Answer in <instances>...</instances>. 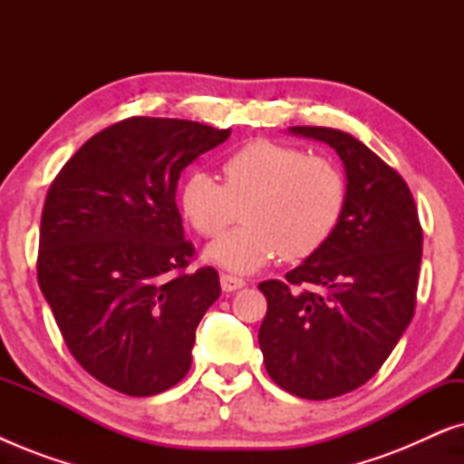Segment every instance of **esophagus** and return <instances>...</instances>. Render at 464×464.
Returning <instances> with one entry per match:
<instances>
[{"instance_id":"esophagus-1","label":"esophagus","mask_w":464,"mask_h":464,"mask_svg":"<svg viewBox=\"0 0 464 464\" xmlns=\"http://www.w3.org/2000/svg\"><path fill=\"white\" fill-rule=\"evenodd\" d=\"M219 283H221V289H224V291H237V289H243L246 285L245 278H238V276H232V275H221Z\"/></svg>"}]
</instances>
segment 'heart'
Returning <instances> with one entry per match:
<instances>
[{"label": "heart", "instance_id": "heart-1", "mask_svg": "<svg viewBox=\"0 0 464 464\" xmlns=\"http://www.w3.org/2000/svg\"><path fill=\"white\" fill-rule=\"evenodd\" d=\"M224 183L196 170L183 181L179 207L200 237H218L243 205V224L205 249L211 264L256 272L283 256L297 262L327 243L346 205V181L332 160L295 145L245 143L221 164Z\"/></svg>", "mask_w": 464, "mask_h": 464}]
</instances>
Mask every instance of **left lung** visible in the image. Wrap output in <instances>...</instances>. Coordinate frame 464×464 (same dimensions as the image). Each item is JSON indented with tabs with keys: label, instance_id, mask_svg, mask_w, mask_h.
I'll use <instances>...</instances> for the list:
<instances>
[{
	"label": "left lung",
	"instance_id": "obj_1",
	"mask_svg": "<svg viewBox=\"0 0 464 464\" xmlns=\"http://www.w3.org/2000/svg\"><path fill=\"white\" fill-rule=\"evenodd\" d=\"M335 150L346 173L340 224L319 251L259 291V348L270 378L302 399H334L380 370L416 308L422 227L408 183L348 132L291 126Z\"/></svg>",
	"mask_w": 464,
	"mask_h": 464
}]
</instances>
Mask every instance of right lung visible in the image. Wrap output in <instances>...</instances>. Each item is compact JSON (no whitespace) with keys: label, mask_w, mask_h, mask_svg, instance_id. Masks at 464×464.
Wrapping results in <instances>:
<instances>
[{"label":"right lung","mask_w":464,"mask_h":464,"mask_svg":"<svg viewBox=\"0 0 464 464\" xmlns=\"http://www.w3.org/2000/svg\"><path fill=\"white\" fill-rule=\"evenodd\" d=\"M230 129L129 118L88 139L44 202L37 281L84 370L130 397L169 391L192 365L196 327L221 294L218 270L188 268L181 170Z\"/></svg>","instance_id":"add662e5"}]
</instances>
